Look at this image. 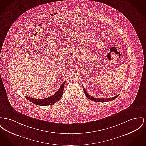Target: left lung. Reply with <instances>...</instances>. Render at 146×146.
<instances>
[{"label":"left lung","mask_w":146,"mask_h":146,"mask_svg":"<svg viewBox=\"0 0 146 146\" xmlns=\"http://www.w3.org/2000/svg\"><path fill=\"white\" fill-rule=\"evenodd\" d=\"M83 90H84V93L86 95V96L87 97V98H88L89 99L93 101V102H110V101H111L112 100L115 99V98H116L117 97H118L119 95H117V96H115V97H112V98H107V99H100V98H94L90 95L88 94L87 93H86V91L84 88V87L83 86Z\"/></svg>","instance_id":"obj_1"}]
</instances>
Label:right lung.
I'll return each mask as SVG.
<instances>
[{
    "mask_svg": "<svg viewBox=\"0 0 146 146\" xmlns=\"http://www.w3.org/2000/svg\"><path fill=\"white\" fill-rule=\"evenodd\" d=\"M65 83H66V81L62 83V84L60 86L59 89L57 91V92L54 94L52 95L48 98L42 99H34V98H30V97L26 96H25L26 99L28 100H29L30 102L34 103L35 104L37 105L47 106V105H52V104L57 102L62 98L63 93V89H64V86Z\"/></svg>",
    "mask_w": 146,
    "mask_h": 146,
    "instance_id": "right-lung-1",
    "label": "right lung"
}]
</instances>
